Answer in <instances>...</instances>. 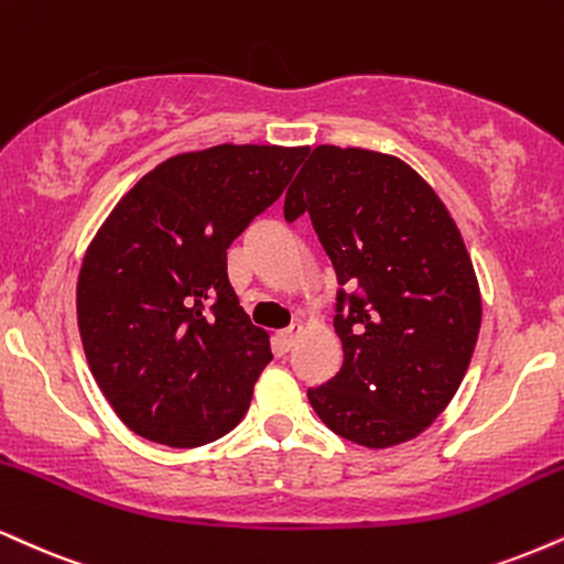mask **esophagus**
<instances>
[{
    "instance_id": "obj_1",
    "label": "esophagus",
    "mask_w": 564,
    "mask_h": 564,
    "mask_svg": "<svg viewBox=\"0 0 564 564\" xmlns=\"http://www.w3.org/2000/svg\"><path fill=\"white\" fill-rule=\"evenodd\" d=\"M302 325L300 323H296V325H291V328L289 330H281V334H278V344H281V349H291V347H294V344H296V338H300L302 336Z\"/></svg>"
}]
</instances>
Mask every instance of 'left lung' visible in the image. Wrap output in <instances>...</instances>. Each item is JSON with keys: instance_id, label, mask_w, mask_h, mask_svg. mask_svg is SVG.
I'll return each instance as SVG.
<instances>
[{"instance_id": "left-lung-1", "label": "left lung", "mask_w": 564, "mask_h": 564, "mask_svg": "<svg viewBox=\"0 0 564 564\" xmlns=\"http://www.w3.org/2000/svg\"><path fill=\"white\" fill-rule=\"evenodd\" d=\"M334 262L341 370L310 389L317 417L368 449L415 438L463 383L480 330L473 260L441 196L393 154L321 144L289 186Z\"/></svg>"}]
</instances>
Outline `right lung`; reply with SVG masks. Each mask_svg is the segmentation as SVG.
Returning <instances> with one entry per match:
<instances>
[{
	"label": "right lung",
	"instance_id": "right-lung-1",
	"mask_svg": "<svg viewBox=\"0 0 564 564\" xmlns=\"http://www.w3.org/2000/svg\"><path fill=\"white\" fill-rule=\"evenodd\" d=\"M307 147L181 152L120 196L80 262L94 381L135 436L192 449L247 415L270 336L241 310L226 249L283 194Z\"/></svg>",
	"mask_w": 564,
	"mask_h": 564
}]
</instances>
